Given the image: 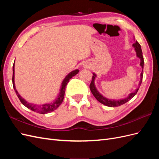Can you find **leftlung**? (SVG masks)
<instances>
[{
  "label": "left lung",
  "mask_w": 159,
  "mask_h": 159,
  "mask_svg": "<svg viewBox=\"0 0 159 159\" xmlns=\"http://www.w3.org/2000/svg\"><path fill=\"white\" fill-rule=\"evenodd\" d=\"M134 49V51L136 52V55L137 57H139V59H140V66L142 68V71L140 75V81L139 82L138 84V88L134 90L133 92L130 93L127 97L125 98H122V99H108L107 98H105V96H103L102 93H99V91H98V89H97L95 84V80L96 78V77H97V75L95 73H93V77H92V80H91V82L90 84L89 85V88H90V90L91 91V93L93 95L94 97L95 98V99H97L99 102H100L101 103H102L105 105H106V106L108 107H118L120 106V105H121L124 103H127V102L132 99L134 95H135L137 93V91L140 88V85L141 84L142 82V80H143V66H144V59H143V52L141 50V45L139 44V42L136 40L135 42L134 43L132 46Z\"/></svg>",
  "instance_id": "8db88e82"
}]
</instances>
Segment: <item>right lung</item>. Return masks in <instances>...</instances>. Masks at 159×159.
I'll list each match as a JSON object with an SVG mask.
<instances>
[{
	"label": "right lung",
	"instance_id": "right-lung-1",
	"mask_svg": "<svg viewBox=\"0 0 159 159\" xmlns=\"http://www.w3.org/2000/svg\"><path fill=\"white\" fill-rule=\"evenodd\" d=\"M12 71H13V74H12V84H13V88L14 91L18 96V98L20 99V101L21 102V103L25 105V107H26L27 108H28L29 109H31L32 111L38 113L40 114H46V113H50L53 111L56 110V109H57L60 105L61 104L62 102H63V99L64 98V94H65V91H66V87L67 84L69 82L70 80L74 77V75H75L77 74H78L79 72V70H73L72 71L70 72V73L67 75L65 78L64 79V80L62 81V82L61 84L60 85V91L59 93L57 95V97L56 98V99L52 101V102L48 103H44L42 105H38V104H34V103H31L28 102L27 101H26L25 99L22 98L20 95L18 93V91L16 89V86H15V83H14V62L13 64V67H12Z\"/></svg>",
	"mask_w": 159,
	"mask_h": 159
}]
</instances>
